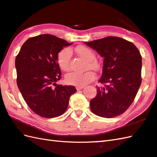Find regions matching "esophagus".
Returning <instances> with one entry per match:
<instances>
[{"instance_id":"1","label":"esophagus","mask_w":157,"mask_h":157,"mask_svg":"<svg viewBox=\"0 0 157 157\" xmlns=\"http://www.w3.org/2000/svg\"><path fill=\"white\" fill-rule=\"evenodd\" d=\"M84 88V86H76L77 90H81V89Z\"/></svg>"}]
</instances>
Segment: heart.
<instances>
[{"label": "heart", "mask_w": 157, "mask_h": 157, "mask_svg": "<svg viewBox=\"0 0 157 157\" xmlns=\"http://www.w3.org/2000/svg\"><path fill=\"white\" fill-rule=\"evenodd\" d=\"M75 51L79 56L87 60V67L95 71L101 69V64L99 60L95 59L94 52L86 46H79ZM71 52L68 48H64L58 54L57 62L60 68L67 71L70 69V59ZM95 78V74L92 71H87L84 73L71 72L65 76V81L70 84L75 86H84Z\"/></svg>", "instance_id": "1"}]
</instances>
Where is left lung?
Returning <instances> with one entry per match:
<instances>
[{
	"mask_svg": "<svg viewBox=\"0 0 157 157\" xmlns=\"http://www.w3.org/2000/svg\"><path fill=\"white\" fill-rule=\"evenodd\" d=\"M86 45L104 58L97 94L90 101L91 111L103 118H113L127 111L142 83V56L133 43L107 36Z\"/></svg>",
	"mask_w": 157,
	"mask_h": 157,
	"instance_id": "8db88e82",
	"label": "left lung"
}]
</instances>
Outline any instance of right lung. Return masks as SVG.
Listing matches in <instances>:
<instances>
[{
	"label": "right lung",
	"instance_id": "add662e5",
	"mask_svg": "<svg viewBox=\"0 0 157 157\" xmlns=\"http://www.w3.org/2000/svg\"><path fill=\"white\" fill-rule=\"evenodd\" d=\"M71 44L54 35H40L27 39L15 58L18 88L28 106L41 117L62 115L77 91L74 86L56 84L62 75L58 54Z\"/></svg>",
	"mask_w": 157,
	"mask_h": 157
}]
</instances>
